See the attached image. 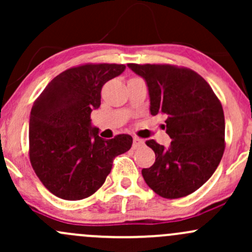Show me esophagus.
Listing matches in <instances>:
<instances>
[{"instance_id":"esophagus-1","label":"esophagus","mask_w":252,"mask_h":252,"mask_svg":"<svg viewBox=\"0 0 252 252\" xmlns=\"http://www.w3.org/2000/svg\"><path fill=\"white\" fill-rule=\"evenodd\" d=\"M143 144H144V140L140 139V138H137V137L133 138V144H132V147H133V149L139 148L140 145H143Z\"/></svg>"}]
</instances>
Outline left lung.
<instances>
[{"instance_id":"obj_1","label":"left lung","mask_w":252,"mask_h":252,"mask_svg":"<svg viewBox=\"0 0 252 252\" xmlns=\"http://www.w3.org/2000/svg\"><path fill=\"white\" fill-rule=\"evenodd\" d=\"M127 66L147 82L151 115L166 116L169 148L154 139L155 163L143 168L149 188L163 198L198 190L218 168L224 151V115L220 99L194 71L173 64Z\"/></svg>"}]
</instances>
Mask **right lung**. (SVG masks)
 <instances>
[{
	"label": "right lung",
	"instance_id": "1",
	"mask_svg": "<svg viewBox=\"0 0 252 252\" xmlns=\"http://www.w3.org/2000/svg\"><path fill=\"white\" fill-rule=\"evenodd\" d=\"M125 68L118 63L72 67L56 75L32 105L30 162L56 197L67 201L90 197L103 185L115 156L131 149L129 134L103 139L90 119L101 105L102 86Z\"/></svg>",
	"mask_w": 252,
	"mask_h": 252
}]
</instances>
